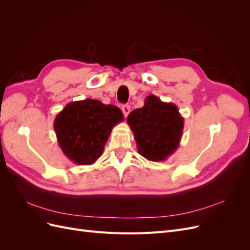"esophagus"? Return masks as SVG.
<instances>
[{
    "mask_svg": "<svg viewBox=\"0 0 250 250\" xmlns=\"http://www.w3.org/2000/svg\"><path fill=\"white\" fill-rule=\"evenodd\" d=\"M122 111H123L125 117H127L128 115H129V112H130V106H129V105H128V104L123 105V106H122Z\"/></svg>",
    "mask_w": 250,
    "mask_h": 250,
    "instance_id": "1",
    "label": "esophagus"
}]
</instances>
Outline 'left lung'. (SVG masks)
<instances>
[{
  "instance_id": "1",
  "label": "left lung",
  "mask_w": 250,
  "mask_h": 250,
  "mask_svg": "<svg viewBox=\"0 0 250 250\" xmlns=\"http://www.w3.org/2000/svg\"><path fill=\"white\" fill-rule=\"evenodd\" d=\"M139 153L151 162H164L175 152L183 135L185 120L175 104L149 95L144 106L127 117Z\"/></svg>"
}]
</instances>
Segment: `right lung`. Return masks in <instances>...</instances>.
I'll list each match as a JSON object with an SVG mask.
<instances>
[{
	"instance_id": "obj_1",
	"label": "right lung",
	"mask_w": 250,
	"mask_h": 250,
	"mask_svg": "<svg viewBox=\"0 0 250 250\" xmlns=\"http://www.w3.org/2000/svg\"><path fill=\"white\" fill-rule=\"evenodd\" d=\"M123 120L115 105L93 99L71 102L54 120L59 147L73 163L92 165L103 154L112 128Z\"/></svg>"
}]
</instances>
